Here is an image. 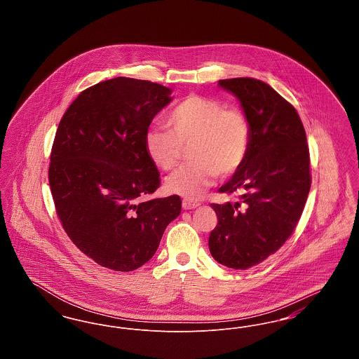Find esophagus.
<instances>
[{"instance_id":"esophagus-1","label":"esophagus","mask_w":359,"mask_h":359,"mask_svg":"<svg viewBox=\"0 0 359 359\" xmlns=\"http://www.w3.org/2000/svg\"><path fill=\"white\" fill-rule=\"evenodd\" d=\"M182 205H183V208L184 210H192V208H196V207H199L201 203L199 202H196V201H189V199H183V202H182Z\"/></svg>"}]
</instances>
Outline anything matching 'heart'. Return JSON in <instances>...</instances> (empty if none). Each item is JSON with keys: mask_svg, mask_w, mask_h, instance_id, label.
<instances>
[{"mask_svg": "<svg viewBox=\"0 0 359 359\" xmlns=\"http://www.w3.org/2000/svg\"><path fill=\"white\" fill-rule=\"evenodd\" d=\"M170 130L152 129L145 136V149L154 165L175 170L184 148L191 145L192 164L175 172L167 189L186 199H196L214 177H229L245 163L252 144V125L246 113L222 101L188 95L168 113Z\"/></svg>", "mask_w": 359, "mask_h": 359, "instance_id": "heart-1", "label": "heart"}]
</instances>
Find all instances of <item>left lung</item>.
Returning <instances> with one entry per match:
<instances>
[{
	"instance_id": "1",
	"label": "left lung",
	"mask_w": 359,
	"mask_h": 359,
	"mask_svg": "<svg viewBox=\"0 0 359 359\" xmlns=\"http://www.w3.org/2000/svg\"><path fill=\"white\" fill-rule=\"evenodd\" d=\"M252 125V144L238 171L218 191L237 202L212 203L218 224L208 248L227 268L248 269L276 253L299 223L311 188L307 136L296 109L255 78L223 79Z\"/></svg>"
}]
</instances>
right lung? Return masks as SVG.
I'll return each instance as SVG.
<instances>
[{"instance_id":"right-lung-1","label":"right lung","mask_w":359,"mask_h":359,"mask_svg":"<svg viewBox=\"0 0 359 359\" xmlns=\"http://www.w3.org/2000/svg\"><path fill=\"white\" fill-rule=\"evenodd\" d=\"M170 95L165 86L118 76L83 90L59 122L48 168L56 214L103 268L142 266L182 211L177 195L140 202L160 187L145 136Z\"/></svg>"}]
</instances>
